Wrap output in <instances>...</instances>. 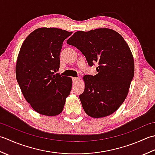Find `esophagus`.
I'll return each mask as SVG.
<instances>
[{
	"label": "esophagus",
	"instance_id": "1",
	"mask_svg": "<svg viewBox=\"0 0 155 155\" xmlns=\"http://www.w3.org/2000/svg\"><path fill=\"white\" fill-rule=\"evenodd\" d=\"M72 81H73V83H76L78 81V78H72Z\"/></svg>",
	"mask_w": 155,
	"mask_h": 155
}]
</instances>
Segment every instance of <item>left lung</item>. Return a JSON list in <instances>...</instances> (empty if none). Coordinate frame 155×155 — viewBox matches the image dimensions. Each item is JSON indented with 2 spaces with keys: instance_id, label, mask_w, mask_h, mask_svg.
Here are the masks:
<instances>
[{
  "instance_id": "1",
  "label": "left lung",
  "mask_w": 155,
  "mask_h": 155,
  "mask_svg": "<svg viewBox=\"0 0 155 155\" xmlns=\"http://www.w3.org/2000/svg\"><path fill=\"white\" fill-rule=\"evenodd\" d=\"M86 57L97 74L84 77L85 89L80 95L84 111L93 118L112 114L124 102L134 74L133 56L120 35L102 28L78 31L67 41Z\"/></svg>"
}]
</instances>
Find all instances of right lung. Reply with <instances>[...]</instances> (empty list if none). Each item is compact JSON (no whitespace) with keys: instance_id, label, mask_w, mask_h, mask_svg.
I'll return each mask as SVG.
<instances>
[{"instance_id":"obj_1","label":"right lung","mask_w":155,"mask_h":155,"mask_svg":"<svg viewBox=\"0 0 155 155\" xmlns=\"http://www.w3.org/2000/svg\"><path fill=\"white\" fill-rule=\"evenodd\" d=\"M72 34L57 28H39L22 44L16 78L25 100L41 114H59L71 90L72 80L59 73L63 42Z\"/></svg>"}]
</instances>
